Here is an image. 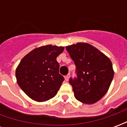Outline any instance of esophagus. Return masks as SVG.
<instances>
[{"label": "esophagus", "mask_w": 127, "mask_h": 127, "mask_svg": "<svg viewBox=\"0 0 127 127\" xmlns=\"http://www.w3.org/2000/svg\"><path fill=\"white\" fill-rule=\"evenodd\" d=\"M69 77H70V74L69 73V74L66 75V76L64 77V79H65V80H66V81H69Z\"/></svg>", "instance_id": "obj_1"}]
</instances>
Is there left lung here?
<instances>
[{
	"label": "left lung",
	"mask_w": 127,
	"mask_h": 127,
	"mask_svg": "<svg viewBox=\"0 0 127 127\" xmlns=\"http://www.w3.org/2000/svg\"><path fill=\"white\" fill-rule=\"evenodd\" d=\"M66 50L76 66L77 77L69 79L75 98L86 104L99 101L107 92L114 77L111 61L86 43L66 46Z\"/></svg>",
	"instance_id": "1"
}]
</instances>
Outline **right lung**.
Masks as SVG:
<instances>
[{"instance_id":"obj_1","label":"right lung","mask_w":127,"mask_h":127,"mask_svg":"<svg viewBox=\"0 0 127 127\" xmlns=\"http://www.w3.org/2000/svg\"><path fill=\"white\" fill-rule=\"evenodd\" d=\"M64 47L47 45L34 49L24 57L15 76L21 89L34 101L42 102L57 94L64 77L59 73L56 58Z\"/></svg>"}]
</instances>
